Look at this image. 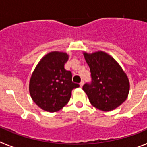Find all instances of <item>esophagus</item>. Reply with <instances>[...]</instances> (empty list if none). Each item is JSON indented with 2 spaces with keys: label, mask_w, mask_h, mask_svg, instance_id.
<instances>
[{
  "label": "esophagus",
  "mask_w": 147,
  "mask_h": 147,
  "mask_svg": "<svg viewBox=\"0 0 147 147\" xmlns=\"http://www.w3.org/2000/svg\"><path fill=\"white\" fill-rule=\"evenodd\" d=\"M83 85H84V82H83V81H82L80 83V88H82V87L83 86Z\"/></svg>",
  "instance_id": "esophagus-1"
}]
</instances>
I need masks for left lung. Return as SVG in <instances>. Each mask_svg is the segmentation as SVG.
Instances as JSON below:
<instances>
[{"label": "left lung", "mask_w": 147, "mask_h": 147, "mask_svg": "<svg viewBox=\"0 0 147 147\" xmlns=\"http://www.w3.org/2000/svg\"><path fill=\"white\" fill-rule=\"evenodd\" d=\"M83 54L91 73L92 82L85 84L82 89L90 104L102 111L117 108L129 94V82L126 73L117 61L105 51Z\"/></svg>", "instance_id": "obj_1"}]
</instances>
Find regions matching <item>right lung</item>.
Instances as JSON below:
<instances>
[{"label":"right lung","mask_w":147,"mask_h":147,"mask_svg":"<svg viewBox=\"0 0 147 147\" xmlns=\"http://www.w3.org/2000/svg\"><path fill=\"white\" fill-rule=\"evenodd\" d=\"M69 56L67 53L51 51L40 59L29 81L32 100L42 110L54 113L69 102L71 91L80 85L72 82V74L64 65Z\"/></svg>","instance_id":"right-lung-1"}]
</instances>
